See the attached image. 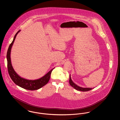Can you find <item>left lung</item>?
Listing matches in <instances>:
<instances>
[{"instance_id":"obj_1","label":"left lung","mask_w":120,"mask_h":120,"mask_svg":"<svg viewBox=\"0 0 120 120\" xmlns=\"http://www.w3.org/2000/svg\"><path fill=\"white\" fill-rule=\"evenodd\" d=\"M69 83H70V85L72 87H73L75 90H79V91H88L90 90H91L92 89H94V88H82V87H80V86H77L76 85H75V84L73 82V81H72L71 79V78L70 75V79H69Z\"/></svg>"}]
</instances>
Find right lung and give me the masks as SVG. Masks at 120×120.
I'll use <instances>...</instances> for the list:
<instances>
[{
    "instance_id": "1",
    "label": "right lung",
    "mask_w": 120,
    "mask_h": 120,
    "mask_svg": "<svg viewBox=\"0 0 120 120\" xmlns=\"http://www.w3.org/2000/svg\"><path fill=\"white\" fill-rule=\"evenodd\" d=\"M20 31L19 30L16 34L13 40L12 41L11 44L10 45L8 49L7 54V67L8 74L9 75L11 80L17 86L22 88L23 89L30 90H37L43 86L46 85L50 78V75L51 74L52 71L54 68L52 69L48 73L41 77L39 79L36 80H28L25 79L21 77L16 73L13 68L11 65L10 58V53L11 50V47L15 40L16 37L18 32Z\"/></svg>"
}]
</instances>
